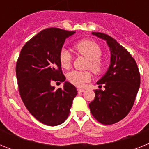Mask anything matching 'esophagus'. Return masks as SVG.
Masks as SVG:
<instances>
[{
	"label": "esophagus",
	"instance_id": "34e87169",
	"mask_svg": "<svg viewBox=\"0 0 149 149\" xmlns=\"http://www.w3.org/2000/svg\"><path fill=\"white\" fill-rule=\"evenodd\" d=\"M84 91H85L84 89H77V92H78V93H84Z\"/></svg>",
	"mask_w": 149,
	"mask_h": 149
}]
</instances>
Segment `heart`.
<instances>
[{"label":"heart","mask_w":149,"mask_h":149,"mask_svg":"<svg viewBox=\"0 0 149 149\" xmlns=\"http://www.w3.org/2000/svg\"><path fill=\"white\" fill-rule=\"evenodd\" d=\"M74 50L79 54L85 56L89 60L88 67L93 73L99 74L104 68V62L101 58L102 50L101 47L95 42L89 39H84L76 42L73 45ZM59 60L62 67L68 68L71 65L72 56L67 49L61 50ZM90 73L89 72L72 71L68 74V80L76 86H83L85 83L90 80Z\"/></svg>","instance_id":"obj_1"}]
</instances>
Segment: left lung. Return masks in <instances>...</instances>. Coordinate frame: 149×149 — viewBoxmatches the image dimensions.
Masks as SVG:
<instances>
[{
    "label": "left lung",
    "mask_w": 149,
    "mask_h": 149,
    "mask_svg": "<svg viewBox=\"0 0 149 149\" xmlns=\"http://www.w3.org/2000/svg\"><path fill=\"white\" fill-rule=\"evenodd\" d=\"M93 35L107 42L111 53L110 64L97 82L104 90L95 89V99L89 104L91 113L103 125H112L124 119L134 105L140 85L136 63L128 51L110 36L99 32Z\"/></svg>",
    "instance_id": "1"
}]
</instances>
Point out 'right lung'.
Here are the masks:
<instances>
[{
    "instance_id": "right-lung-1",
    "label": "right lung",
    "mask_w": 149,
    "mask_h": 149,
    "mask_svg": "<svg viewBox=\"0 0 149 149\" xmlns=\"http://www.w3.org/2000/svg\"><path fill=\"white\" fill-rule=\"evenodd\" d=\"M51 27L42 30L22 48L16 63L21 98L36 119L49 126L59 125L68 118L77 89L69 82L56 89L52 81L64 82L59 55L65 40L74 33Z\"/></svg>"
}]
</instances>
